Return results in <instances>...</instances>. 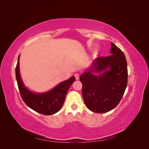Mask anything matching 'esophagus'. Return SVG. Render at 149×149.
Wrapping results in <instances>:
<instances>
[{
  "label": "esophagus",
  "instance_id": "34e87169",
  "mask_svg": "<svg viewBox=\"0 0 149 149\" xmlns=\"http://www.w3.org/2000/svg\"><path fill=\"white\" fill-rule=\"evenodd\" d=\"M74 77H75L76 79H79L80 74H79V73H76V74H74Z\"/></svg>",
  "mask_w": 149,
  "mask_h": 149
}]
</instances>
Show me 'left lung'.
Listing matches in <instances>:
<instances>
[{
  "label": "left lung",
  "instance_id": "8db88e82",
  "mask_svg": "<svg viewBox=\"0 0 149 149\" xmlns=\"http://www.w3.org/2000/svg\"><path fill=\"white\" fill-rule=\"evenodd\" d=\"M110 52L109 56L98 57L93 61L92 70L85 72L79 78L84 104L96 113H105L118 106L127 85L125 55L113 43ZM102 70L105 72L99 76L92 73Z\"/></svg>",
  "mask_w": 149,
  "mask_h": 149
}]
</instances>
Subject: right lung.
I'll use <instances>...</instances> for the list:
<instances>
[{
  "label": "right lung",
  "mask_w": 149,
  "mask_h": 149,
  "mask_svg": "<svg viewBox=\"0 0 149 149\" xmlns=\"http://www.w3.org/2000/svg\"><path fill=\"white\" fill-rule=\"evenodd\" d=\"M19 57L20 55L15 68V76L20 96L24 102L31 109L43 115H52L60 111L65 102L68 91L74 81V76L63 81L48 92L33 93L22 83L19 73Z\"/></svg>",
  "instance_id": "add662e5"
}]
</instances>
